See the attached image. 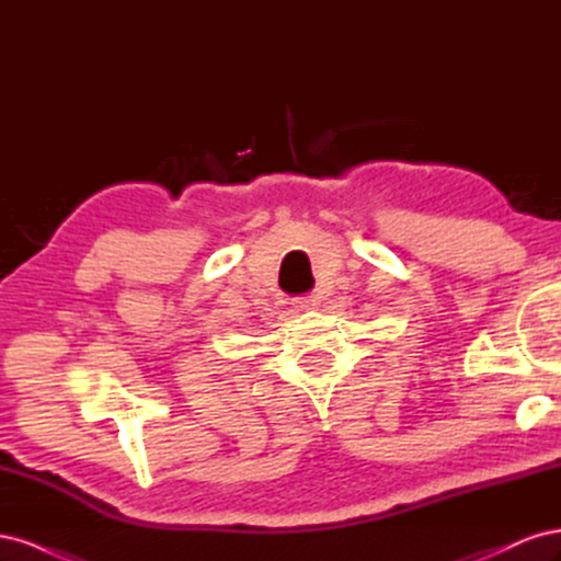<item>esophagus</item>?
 Wrapping results in <instances>:
<instances>
[{
    "instance_id": "1",
    "label": "esophagus",
    "mask_w": 561,
    "mask_h": 561,
    "mask_svg": "<svg viewBox=\"0 0 561 561\" xmlns=\"http://www.w3.org/2000/svg\"><path fill=\"white\" fill-rule=\"evenodd\" d=\"M318 297L316 295H307V297H297V299H293V304L297 309H301V311H309V309H316L318 307Z\"/></svg>"
}]
</instances>
